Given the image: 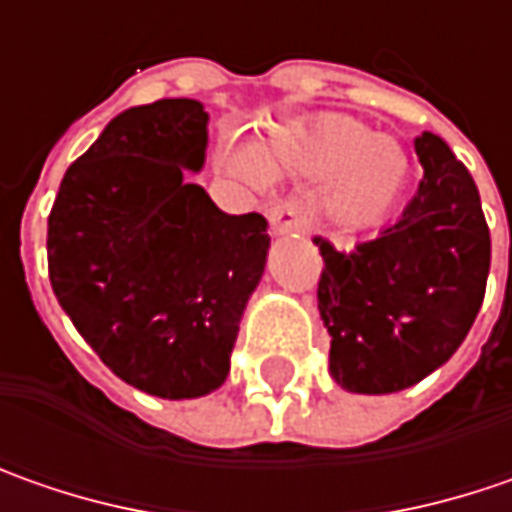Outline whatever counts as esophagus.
I'll return each instance as SVG.
<instances>
[{
    "instance_id": "obj_1",
    "label": "esophagus",
    "mask_w": 512,
    "mask_h": 512,
    "mask_svg": "<svg viewBox=\"0 0 512 512\" xmlns=\"http://www.w3.org/2000/svg\"><path fill=\"white\" fill-rule=\"evenodd\" d=\"M269 226H272V234L309 232V217L300 203H280L269 214Z\"/></svg>"
}]
</instances>
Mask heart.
Returning a JSON list of instances; mask_svg holds the SVG:
<instances>
[{
    "label": "heart",
    "mask_w": 512,
    "mask_h": 512,
    "mask_svg": "<svg viewBox=\"0 0 512 512\" xmlns=\"http://www.w3.org/2000/svg\"><path fill=\"white\" fill-rule=\"evenodd\" d=\"M223 166L243 180L323 183L318 212L335 234H361L381 226L401 206L412 177L404 145L372 125L344 114L280 125L257 148H226Z\"/></svg>",
    "instance_id": "b5f03b06"
}]
</instances>
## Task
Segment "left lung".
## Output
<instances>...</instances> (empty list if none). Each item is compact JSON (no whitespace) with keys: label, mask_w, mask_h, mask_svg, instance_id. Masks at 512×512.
Instances as JSON below:
<instances>
[{"label":"left lung","mask_w":512,"mask_h":512,"mask_svg":"<svg viewBox=\"0 0 512 512\" xmlns=\"http://www.w3.org/2000/svg\"><path fill=\"white\" fill-rule=\"evenodd\" d=\"M424 180L398 217L355 252L321 246L318 309L329 344V375L346 392L387 395L444 367L476 321L490 229L478 189L450 145L415 137Z\"/></svg>","instance_id":"left-lung-1"}]
</instances>
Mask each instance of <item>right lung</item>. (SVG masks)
Masks as SVG:
<instances>
[{
  "instance_id": "obj_1",
  "label": "right lung",
  "mask_w": 512,
  "mask_h": 512,
  "mask_svg": "<svg viewBox=\"0 0 512 512\" xmlns=\"http://www.w3.org/2000/svg\"><path fill=\"white\" fill-rule=\"evenodd\" d=\"M197 100L134 105L65 171L48 217L51 286L125 384L183 401L223 387L269 257L263 214L220 212Z\"/></svg>"
}]
</instances>
